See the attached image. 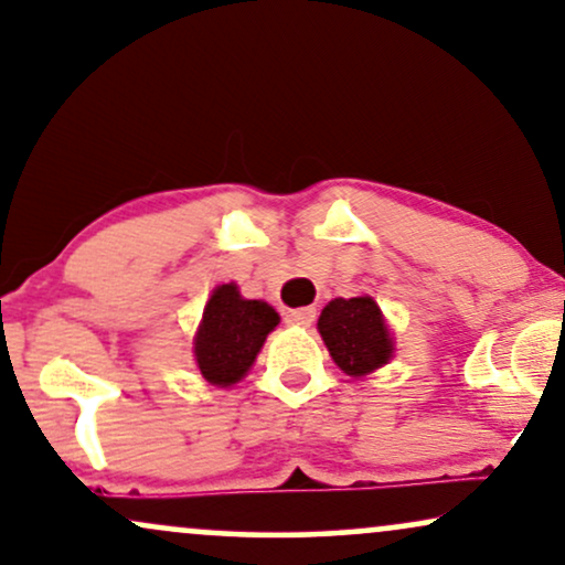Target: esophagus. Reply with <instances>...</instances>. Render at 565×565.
<instances>
[{
  "label": "esophagus",
  "mask_w": 565,
  "mask_h": 565,
  "mask_svg": "<svg viewBox=\"0 0 565 565\" xmlns=\"http://www.w3.org/2000/svg\"><path fill=\"white\" fill-rule=\"evenodd\" d=\"M313 319H317V309H311V306H306V309H290V311H285V321H288V324L311 327Z\"/></svg>",
  "instance_id": "obj_1"
}]
</instances>
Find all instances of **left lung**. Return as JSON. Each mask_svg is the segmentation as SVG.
Segmentation results:
<instances>
[{"instance_id": "1", "label": "left lung", "mask_w": 565, "mask_h": 565, "mask_svg": "<svg viewBox=\"0 0 565 565\" xmlns=\"http://www.w3.org/2000/svg\"><path fill=\"white\" fill-rule=\"evenodd\" d=\"M337 369L353 379L379 371L394 358V337L371 296L329 300L317 321Z\"/></svg>"}]
</instances>
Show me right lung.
I'll use <instances>...</instances> for the list:
<instances>
[{
	"label": "right lung",
	"mask_w": 565,
	"mask_h": 565,
	"mask_svg": "<svg viewBox=\"0 0 565 565\" xmlns=\"http://www.w3.org/2000/svg\"><path fill=\"white\" fill-rule=\"evenodd\" d=\"M280 324V313L265 300L241 296L236 282H223L210 292L202 321L194 332L196 369L212 386L228 390L252 371L267 334Z\"/></svg>",
	"instance_id": "add662e5"
}]
</instances>
